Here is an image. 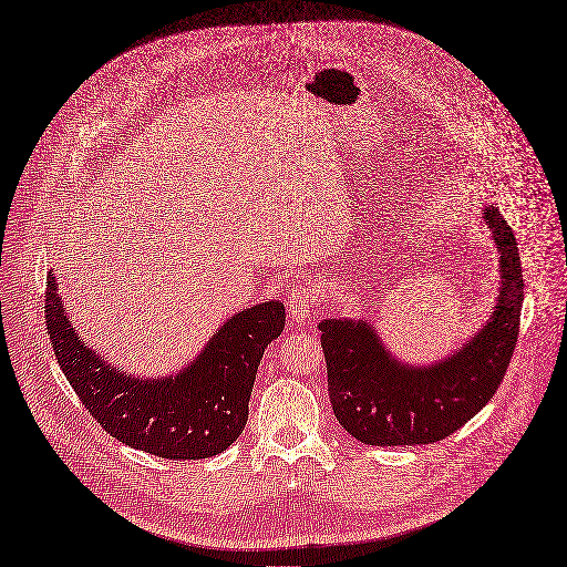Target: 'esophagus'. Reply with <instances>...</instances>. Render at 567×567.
Masks as SVG:
<instances>
[{
  "mask_svg": "<svg viewBox=\"0 0 567 567\" xmlns=\"http://www.w3.org/2000/svg\"><path fill=\"white\" fill-rule=\"evenodd\" d=\"M288 311L297 322H307L316 316V292L311 284H292L288 297Z\"/></svg>",
  "mask_w": 567,
  "mask_h": 567,
  "instance_id": "1",
  "label": "esophagus"
}]
</instances>
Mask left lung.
Returning <instances> with one entry per match:
<instances>
[{
  "label": "left lung",
  "instance_id": "1",
  "mask_svg": "<svg viewBox=\"0 0 567 567\" xmlns=\"http://www.w3.org/2000/svg\"><path fill=\"white\" fill-rule=\"evenodd\" d=\"M484 217L502 254V288L491 322L461 352L417 370L390 359L363 320L320 324L333 415L357 441L377 447L439 443L497 393L517 344L525 281L513 229L495 206H486Z\"/></svg>",
  "mask_w": 567,
  "mask_h": 567
}]
</instances>
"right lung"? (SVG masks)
<instances>
[{
	"mask_svg": "<svg viewBox=\"0 0 567 567\" xmlns=\"http://www.w3.org/2000/svg\"><path fill=\"white\" fill-rule=\"evenodd\" d=\"M45 322L63 374L106 433L161 458L197 461L225 452L243 433L258 363L284 331L286 309L266 301L240 311L190 368L163 381L126 377L89 350L70 327L52 272Z\"/></svg>",
	"mask_w": 567,
	"mask_h": 567,
	"instance_id": "1",
	"label": "right lung"
}]
</instances>
